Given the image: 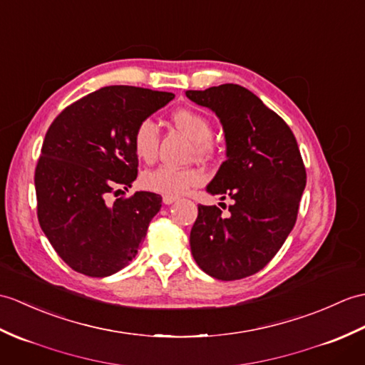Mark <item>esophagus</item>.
I'll list each match as a JSON object with an SVG mask.
<instances>
[{
  "label": "esophagus",
  "mask_w": 365,
  "mask_h": 365,
  "mask_svg": "<svg viewBox=\"0 0 365 365\" xmlns=\"http://www.w3.org/2000/svg\"><path fill=\"white\" fill-rule=\"evenodd\" d=\"M177 197L175 196H163V203L165 205H171L173 202H175Z\"/></svg>",
  "instance_id": "34e87169"
}]
</instances>
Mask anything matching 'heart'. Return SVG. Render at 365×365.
Returning <instances> with one entry per match:
<instances>
[{
    "label": "heart",
    "mask_w": 365,
    "mask_h": 365,
    "mask_svg": "<svg viewBox=\"0 0 365 365\" xmlns=\"http://www.w3.org/2000/svg\"><path fill=\"white\" fill-rule=\"evenodd\" d=\"M173 123L185 132L196 144L197 154L205 155L211 150L213 125L205 115L196 110L180 108L173 113ZM158 127L152 118H144L135 125L132 133L133 154L144 163L154 162L158 152ZM205 180L197 168H175L162 165L143 173L141 185L144 190L163 194V196H180L190 188H194Z\"/></svg>",
    "instance_id": "b5f03b06"
}]
</instances>
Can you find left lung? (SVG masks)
Instances as JSON below:
<instances>
[{
  "instance_id": "obj_1",
  "label": "left lung",
  "mask_w": 365,
  "mask_h": 365,
  "mask_svg": "<svg viewBox=\"0 0 365 365\" xmlns=\"http://www.w3.org/2000/svg\"><path fill=\"white\" fill-rule=\"evenodd\" d=\"M186 96L222 123L227 160L207 191L235 200L228 216L216 205L197 207L191 253L216 279L250 277L277 255L297 221L307 186L297 140L282 116L236 83L188 90Z\"/></svg>"
}]
</instances>
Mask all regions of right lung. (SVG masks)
Returning a JSON list of instances; mask_svg holds the SVG:
<instances>
[{
  "label": "right lung",
  "mask_w": 365,
  "mask_h": 365,
  "mask_svg": "<svg viewBox=\"0 0 365 365\" xmlns=\"http://www.w3.org/2000/svg\"><path fill=\"white\" fill-rule=\"evenodd\" d=\"M173 99L168 91L110 86L68 106L49 125L34 175L37 217L76 272L108 277L137 255L162 197L148 191L113 203L108 197L138 175L135 125Z\"/></svg>",
  "instance_id": "right-lung-1"
}]
</instances>
